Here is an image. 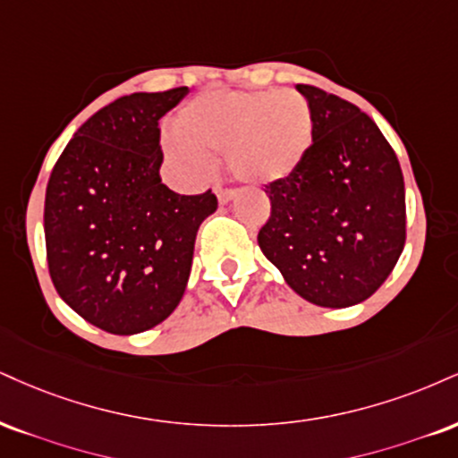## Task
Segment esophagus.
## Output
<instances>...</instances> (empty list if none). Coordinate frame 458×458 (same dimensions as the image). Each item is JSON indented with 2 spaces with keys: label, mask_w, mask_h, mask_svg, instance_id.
<instances>
[{
  "label": "esophagus",
  "mask_w": 458,
  "mask_h": 458,
  "mask_svg": "<svg viewBox=\"0 0 458 458\" xmlns=\"http://www.w3.org/2000/svg\"><path fill=\"white\" fill-rule=\"evenodd\" d=\"M215 191H217V198H219V202H222V205L230 202L236 196V187H228V185H217V187H215Z\"/></svg>",
  "instance_id": "esophagus-1"
}]
</instances>
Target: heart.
I'll return each instance as SVG.
<instances>
[{"mask_svg":"<svg viewBox=\"0 0 458 458\" xmlns=\"http://www.w3.org/2000/svg\"><path fill=\"white\" fill-rule=\"evenodd\" d=\"M170 153L205 170L224 151L239 179L267 183L294 173L313 142V114L296 91H208L181 110Z\"/></svg>","mask_w":458,"mask_h":458,"instance_id":"b5f03b06","label":"heart"}]
</instances>
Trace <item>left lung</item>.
<instances>
[{
    "label": "left lung",
    "mask_w": 458,
    "mask_h": 458,
    "mask_svg": "<svg viewBox=\"0 0 458 458\" xmlns=\"http://www.w3.org/2000/svg\"><path fill=\"white\" fill-rule=\"evenodd\" d=\"M296 89L311 106L313 142L294 173L264 187L271 215L258 245L296 294L339 310L369 299L403 251V173L356 104L316 85Z\"/></svg>",
    "instance_id": "1"
}]
</instances>
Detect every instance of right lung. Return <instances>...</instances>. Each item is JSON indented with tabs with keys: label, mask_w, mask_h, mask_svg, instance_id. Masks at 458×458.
Segmentation results:
<instances>
[{
	"label": "right lung",
	"mask_w": 458,
	"mask_h": 458,
	"mask_svg": "<svg viewBox=\"0 0 458 458\" xmlns=\"http://www.w3.org/2000/svg\"><path fill=\"white\" fill-rule=\"evenodd\" d=\"M187 87L131 93L91 114L55 162L44 198L47 262L57 294L113 335L164 322L183 296L200 224L217 196L162 183L159 119Z\"/></svg>",
	"instance_id": "obj_1"
}]
</instances>
